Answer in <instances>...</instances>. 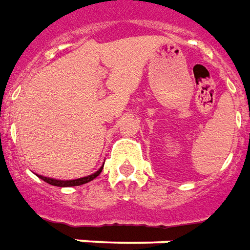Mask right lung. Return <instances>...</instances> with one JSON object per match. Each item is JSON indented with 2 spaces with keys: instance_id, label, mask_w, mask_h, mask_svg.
Instances as JSON below:
<instances>
[{
  "instance_id": "obj_1",
  "label": "right lung",
  "mask_w": 250,
  "mask_h": 250,
  "mask_svg": "<svg viewBox=\"0 0 250 250\" xmlns=\"http://www.w3.org/2000/svg\"><path fill=\"white\" fill-rule=\"evenodd\" d=\"M102 168L101 167L98 171L93 175H88V176H84V178H79L75 179V180H56V179H51V178H44V176H40V175H37L40 179H43L44 182H47L48 185L52 186H58V187H72V186H81L84 185V183H88V182H91L93 179H95L102 171Z\"/></svg>"
}]
</instances>
